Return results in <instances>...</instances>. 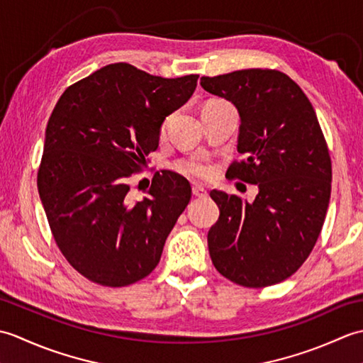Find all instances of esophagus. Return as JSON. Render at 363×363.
Returning <instances> with one entry per match:
<instances>
[{
  "label": "esophagus",
  "instance_id": "obj_1",
  "mask_svg": "<svg viewBox=\"0 0 363 363\" xmlns=\"http://www.w3.org/2000/svg\"><path fill=\"white\" fill-rule=\"evenodd\" d=\"M191 191H194V195L196 198H206L207 196V190L204 187H199V186H195L194 189H191Z\"/></svg>",
  "mask_w": 363,
  "mask_h": 363
}]
</instances>
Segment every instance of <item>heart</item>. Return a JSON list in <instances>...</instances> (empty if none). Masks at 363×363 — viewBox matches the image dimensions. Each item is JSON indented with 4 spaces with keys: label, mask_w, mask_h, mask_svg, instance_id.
Here are the masks:
<instances>
[{
    "label": "heart",
    "mask_w": 363,
    "mask_h": 363,
    "mask_svg": "<svg viewBox=\"0 0 363 363\" xmlns=\"http://www.w3.org/2000/svg\"><path fill=\"white\" fill-rule=\"evenodd\" d=\"M215 103H218V101H215ZM176 168L179 169L181 173L194 176V177H206V176H209V173H211V168L207 167L203 160L195 159V157L179 160L176 164Z\"/></svg>",
    "instance_id": "heart-1"
}]
</instances>
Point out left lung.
Returning a JSON list of instances; mask_svg holds the SVG:
<instances>
[{"label": "left lung", "instance_id": "left-lung-1", "mask_svg": "<svg viewBox=\"0 0 363 363\" xmlns=\"http://www.w3.org/2000/svg\"><path fill=\"white\" fill-rule=\"evenodd\" d=\"M201 87L240 115L237 150L226 176L256 184L252 203L212 190L220 207L207 245L220 274L243 287L282 282L304 264L329 206L333 165L309 98L277 70L250 68L209 78Z\"/></svg>", "mask_w": 363, "mask_h": 363}]
</instances>
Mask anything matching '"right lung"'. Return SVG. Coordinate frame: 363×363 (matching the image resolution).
Returning <instances> with one entry per match:
<instances>
[{"label": "right lung", "instance_id": "add662e5", "mask_svg": "<svg viewBox=\"0 0 363 363\" xmlns=\"http://www.w3.org/2000/svg\"><path fill=\"white\" fill-rule=\"evenodd\" d=\"M198 74L160 78L111 64L68 87L46 125L37 187L56 245L89 281L125 287L157 267L191 187L165 172L140 201L128 179L159 146L160 126L189 101Z\"/></svg>", "mask_w": 363, "mask_h": 363}]
</instances>
